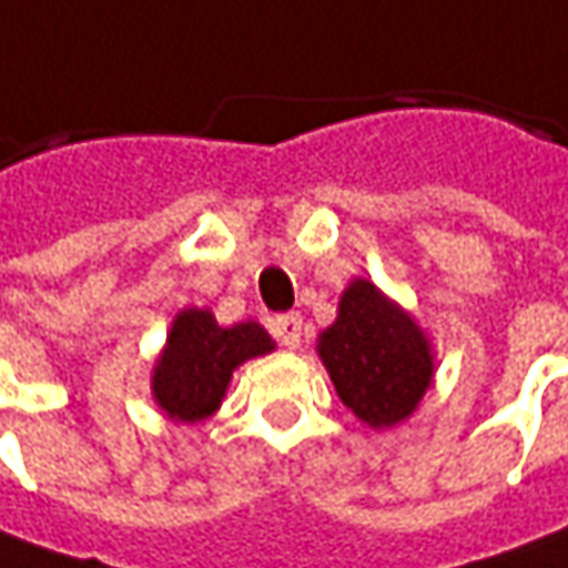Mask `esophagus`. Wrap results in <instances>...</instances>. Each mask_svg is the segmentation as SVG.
Instances as JSON below:
<instances>
[{"label": "esophagus", "instance_id": "34e87169", "mask_svg": "<svg viewBox=\"0 0 568 568\" xmlns=\"http://www.w3.org/2000/svg\"><path fill=\"white\" fill-rule=\"evenodd\" d=\"M272 331L281 339V346H287V349H296L300 343H303V318L300 315H277L275 322H272Z\"/></svg>", "mask_w": 568, "mask_h": 568}]
</instances>
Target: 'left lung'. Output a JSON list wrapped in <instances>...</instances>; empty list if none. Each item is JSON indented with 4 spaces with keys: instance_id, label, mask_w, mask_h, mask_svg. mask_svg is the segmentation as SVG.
<instances>
[{
    "instance_id": "1",
    "label": "left lung",
    "mask_w": 568,
    "mask_h": 568,
    "mask_svg": "<svg viewBox=\"0 0 568 568\" xmlns=\"http://www.w3.org/2000/svg\"><path fill=\"white\" fill-rule=\"evenodd\" d=\"M318 358L339 402L371 429L408 420L436 377L424 327L367 277H352L339 293L334 324L318 334Z\"/></svg>"
}]
</instances>
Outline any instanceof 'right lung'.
Masks as SVG:
<instances>
[{
	"label": "right lung",
	"mask_w": 568,
	"mask_h": 568,
	"mask_svg": "<svg viewBox=\"0 0 568 568\" xmlns=\"http://www.w3.org/2000/svg\"><path fill=\"white\" fill-rule=\"evenodd\" d=\"M275 352L260 322L222 327L210 308L187 306L172 318L166 343L151 371V396L175 424H197L222 408L237 367Z\"/></svg>",
	"instance_id": "obj_1"
}]
</instances>
